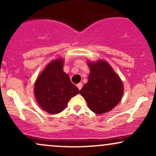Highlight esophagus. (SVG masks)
<instances>
[{"label":"esophagus","mask_w":156,"mask_h":156,"mask_svg":"<svg viewBox=\"0 0 156 156\" xmlns=\"http://www.w3.org/2000/svg\"><path fill=\"white\" fill-rule=\"evenodd\" d=\"M77 87H78V88L79 90H80V89H82V87H83V84H82V83H79L77 84Z\"/></svg>","instance_id":"esophagus-1"}]
</instances>
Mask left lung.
Returning a JSON list of instances; mask_svg holds the SVG:
<instances>
[{"instance_id":"left-lung-1","label":"left lung","mask_w":156,"mask_h":156,"mask_svg":"<svg viewBox=\"0 0 156 156\" xmlns=\"http://www.w3.org/2000/svg\"><path fill=\"white\" fill-rule=\"evenodd\" d=\"M90 73L87 83L80 94L87 102L89 108L98 114L111 111L120 101L123 85L119 77L104 61L89 63Z\"/></svg>"}]
</instances>
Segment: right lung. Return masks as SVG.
<instances>
[{
	"label": "right lung",
	"instance_id": "obj_1",
	"mask_svg": "<svg viewBox=\"0 0 156 156\" xmlns=\"http://www.w3.org/2000/svg\"><path fill=\"white\" fill-rule=\"evenodd\" d=\"M63 71L62 58L51 62L37 78L34 86L35 98L40 107L50 114L64 110L71 98L79 93Z\"/></svg>",
	"mask_w": 156,
	"mask_h": 156
}]
</instances>
